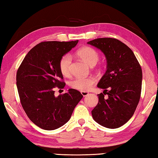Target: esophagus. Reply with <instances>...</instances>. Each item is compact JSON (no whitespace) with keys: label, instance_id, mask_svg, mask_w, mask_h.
I'll use <instances>...</instances> for the list:
<instances>
[{"label":"esophagus","instance_id":"esophagus-1","mask_svg":"<svg viewBox=\"0 0 158 158\" xmlns=\"http://www.w3.org/2000/svg\"><path fill=\"white\" fill-rule=\"evenodd\" d=\"M81 94L83 96H87L88 94H89V93L87 92H81Z\"/></svg>","mask_w":158,"mask_h":158}]
</instances>
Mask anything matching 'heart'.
<instances>
[{
    "instance_id": "heart-1",
    "label": "heart",
    "mask_w": 158,
    "mask_h": 158,
    "mask_svg": "<svg viewBox=\"0 0 158 158\" xmlns=\"http://www.w3.org/2000/svg\"><path fill=\"white\" fill-rule=\"evenodd\" d=\"M77 55L88 65L94 66L99 60V54L94 48L89 46L82 47L77 52ZM72 58L70 55H65L60 61V70L64 76L69 77L71 75V64ZM96 80L94 77H77L69 82L70 87L81 92H87L95 84Z\"/></svg>"
}]
</instances>
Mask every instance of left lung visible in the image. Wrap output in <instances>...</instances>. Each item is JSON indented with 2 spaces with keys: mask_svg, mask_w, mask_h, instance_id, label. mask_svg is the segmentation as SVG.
I'll return each mask as SVG.
<instances>
[{
  "mask_svg": "<svg viewBox=\"0 0 158 158\" xmlns=\"http://www.w3.org/2000/svg\"><path fill=\"white\" fill-rule=\"evenodd\" d=\"M87 44L100 49L107 60V70L97 85L104 92L98 94L93 118L106 128H119L132 117L139 103L142 68L132 50L117 39L98 38Z\"/></svg>",
  "mask_w": 158,
  "mask_h": 158,
  "instance_id": "left-lung-1",
  "label": "left lung"
}]
</instances>
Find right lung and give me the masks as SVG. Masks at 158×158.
<instances>
[{
  "label": "right lung",
  "instance_id": "right-lung-1",
  "mask_svg": "<svg viewBox=\"0 0 158 158\" xmlns=\"http://www.w3.org/2000/svg\"><path fill=\"white\" fill-rule=\"evenodd\" d=\"M77 42H41L27 52L18 69L16 86L21 106L30 119L44 130L52 131L64 125L83 97L74 89L58 96L54 90L65 86L60 61Z\"/></svg>",
  "mask_w": 158,
  "mask_h": 158
}]
</instances>
